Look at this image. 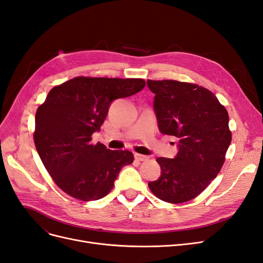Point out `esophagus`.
<instances>
[{
    "label": "esophagus",
    "instance_id": "esophagus-1",
    "mask_svg": "<svg viewBox=\"0 0 263 263\" xmlns=\"http://www.w3.org/2000/svg\"><path fill=\"white\" fill-rule=\"evenodd\" d=\"M134 156H135V159H136V160H138V161H146L149 159L148 156H144V155H140V154H135Z\"/></svg>",
    "mask_w": 263,
    "mask_h": 263
}]
</instances>
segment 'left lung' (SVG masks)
Instances as JSON below:
<instances>
[{
    "instance_id": "1",
    "label": "left lung",
    "mask_w": 263,
    "mask_h": 263,
    "mask_svg": "<svg viewBox=\"0 0 263 263\" xmlns=\"http://www.w3.org/2000/svg\"><path fill=\"white\" fill-rule=\"evenodd\" d=\"M147 85L155 94L159 130L179 139L176 157L157 159L160 177L148 186L164 202L184 203L203 192L224 164L232 142L228 113L203 86L174 80Z\"/></svg>"
}]
</instances>
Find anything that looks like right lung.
Wrapping results in <instances>:
<instances>
[{
    "mask_svg": "<svg viewBox=\"0 0 263 263\" xmlns=\"http://www.w3.org/2000/svg\"><path fill=\"white\" fill-rule=\"evenodd\" d=\"M142 79L78 77L54 86L35 117L34 140L46 170L63 192L81 201L107 195L128 150H110L91 136L99 132L112 102L138 93Z\"/></svg>",
    "mask_w": 263,
    "mask_h": 263,
    "instance_id": "obj_1",
    "label": "right lung"
}]
</instances>
